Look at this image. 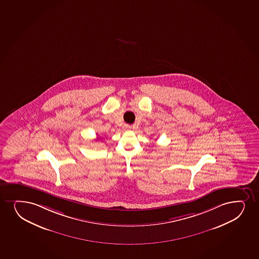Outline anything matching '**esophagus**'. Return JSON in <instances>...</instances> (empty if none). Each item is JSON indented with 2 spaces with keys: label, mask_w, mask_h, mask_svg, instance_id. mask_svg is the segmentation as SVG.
I'll use <instances>...</instances> for the list:
<instances>
[{
  "label": "esophagus",
  "mask_w": 259,
  "mask_h": 259,
  "mask_svg": "<svg viewBox=\"0 0 259 259\" xmlns=\"http://www.w3.org/2000/svg\"><path fill=\"white\" fill-rule=\"evenodd\" d=\"M124 128H125V130H130V129L132 128V126L131 125H124Z\"/></svg>",
  "instance_id": "esophagus-1"
}]
</instances>
